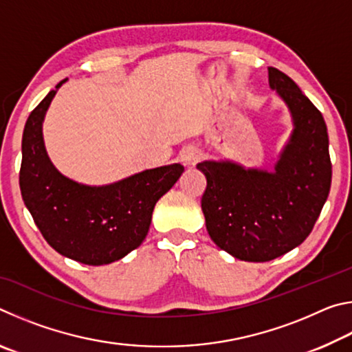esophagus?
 Instances as JSON below:
<instances>
[{"mask_svg": "<svg viewBox=\"0 0 352 352\" xmlns=\"http://www.w3.org/2000/svg\"><path fill=\"white\" fill-rule=\"evenodd\" d=\"M200 155L201 153H200V151H199L197 147L186 146V147H183L182 151H180V160H182L184 166H194L195 163L199 162Z\"/></svg>", "mask_w": 352, "mask_h": 352, "instance_id": "obj_1", "label": "esophagus"}]
</instances>
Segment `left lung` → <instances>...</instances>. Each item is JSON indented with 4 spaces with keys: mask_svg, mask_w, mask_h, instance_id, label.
Here are the masks:
<instances>
[{
    "mask_svg": "<svg viewBox=\"0 0 352 352\" xmlns=\"http://www.w3.org/2000/svg\"><path fill=\"white\" fill-rule=\"evenodd\" d=\"M269 85L287 107L292 132L272 170L205 160L201 197L211 241L233 258L267 262L305 242L329 195L332 166L323 115L276 68Z\"/></svg>",
    "mask_w": 352,
    "mask_h": 352,
    "instance_id": "8db88e82",
    "label": "left lung"
}]
</instances>
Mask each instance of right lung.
I'll return each instance as SVG.
<instances>
[{"mask_svg": "<svg viewBox=\"0 0 352 352\" xmlns=\"http://www.w3.org/2000/svg\"><path fill=\"white\" fill-rule=\"evenodd\" d=\"M67 80L58 82L26 121L21 141V197L40 233L57 253L87 265L111 264L146 239L155 205L184 168L172 163L99 186L63 175L46 152L43 121L57 90Z\"/></svg>", "mask_w": 352, "mask_h": 352, "instance_id": "obj_1", "label": "right lung"}]
</instances>
